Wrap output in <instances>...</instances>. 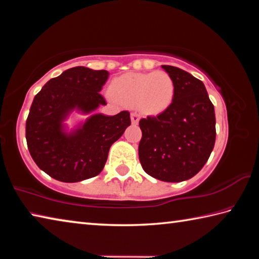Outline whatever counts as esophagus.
<instances>
[{
  "instance_id": "1",
  "label": "esophagus",
  "mask_w": 259,
  "mask_h": 259,
  "mask_svg": "<svg viewBox=\"0 0 259 259\" xmlns=\"http://www.w3.org/2000/svg\"><path fill=\"white\" fill-rule=\"evenodd\" d=\"M139 119H140V115L137 112L131 113V122H133V124H137L139 122Z\"/></svg>"
}]
</instances>
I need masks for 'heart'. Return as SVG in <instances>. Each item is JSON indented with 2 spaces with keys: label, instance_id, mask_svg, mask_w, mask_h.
<instances>
[{
  "label": "heart",
  "instance_id": "b5f03b06",
  "mask_svg": "<svg viewBox=\"0 0 259 259\" xmlns=\"http://www.w3.org/2000/svg\"><path fill=\"white\" fill-rule=\"evenodd\" d=\"M113 97L129 106L139 105L152 114L164 112L175 98V83L166 72L126 73L114 78L111 84Z\"/></svg>",
  "mask_w": 259,
  "mask_h": 259
}]
</instances>
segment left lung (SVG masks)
<instances>
[{"label":"left lung","instance_id":"1","mask_svg":"<svg viewBox=\"0 0 259 259\" xmlns=\"http://www.w3.org/2000/svg\"><path fill=\"white\" fill-rule=\"evenodd\" d=\"M175 98L169 108L139 121L138 154L143 169L159 181L178 183L195 176L208 161L216 140V117L199 78L169 65Z\"/></svg>","mask_w":259,"mask_h":259}]
</instances>
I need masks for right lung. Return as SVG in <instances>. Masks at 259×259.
<instances>
[{"label": "right lung", "mask_w": 259, "mask_h": 259, "mask_svg": "<svg viewBox=\"0 0 259 259\" xmlns=\"http://www.w3.org/2000/svg\"><path fill=\"white\" fill-rule=\"evenodd\" d=\"M109 73L77 66L48 81L34 97L26 120L27 147L38 168L64 183L100 174L109 147L131 124L130 113L95 114L84 124L65 133L63 121L73 109L90 113L106 100L99 94Z\"/></svg>", "instance_id": "1"}]
</instances>
